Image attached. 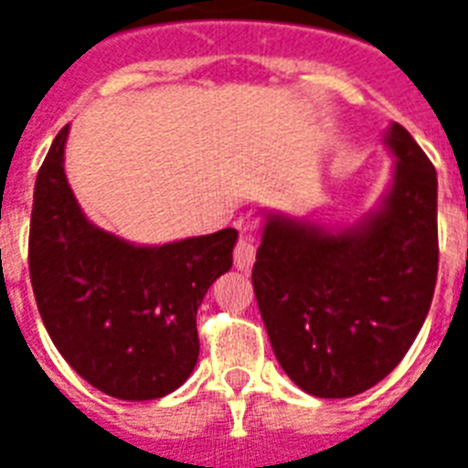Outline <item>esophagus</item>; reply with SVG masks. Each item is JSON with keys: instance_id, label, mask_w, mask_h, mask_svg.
Masks as SVG:
<instances>
[{"instance_id": "34e87169", "label": "esophagus", "mask_w": 468, "mask_h": 468, "mask_svg": "<svg viewBox=\"0 0 468 468\" xmlns=\"http://www.w3.org/2000/svg\"><path fill=\"white\" fill-rule=\"evenodd\" d=\"M253 261H256V239L250 234H241L237 249H234V265H237V270L249 272L253 268Z\"/></svg>"}]
</instances>
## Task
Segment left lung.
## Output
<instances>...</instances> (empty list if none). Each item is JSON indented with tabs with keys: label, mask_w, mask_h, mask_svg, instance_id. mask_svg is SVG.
Wrapping results in <instances>:
<instances>
[{
	"label": "left lung",
	"mask_w": 468,
	"mask_h": 468,
	"mask_svg": "<svg viewBox=\"0 0 468 468\" xmlns=\"http://www.w3.org/2000/svg\"><path fill=\"white\" fill-rule=\"evenodd\" d=\"M378 207L345 229L270 212L253 292L277 361L303 392L361 395L397 368L428 315L438 280V174L404 126Z\"/></svg>",
	"instance_id": "1"
}]
</instances>
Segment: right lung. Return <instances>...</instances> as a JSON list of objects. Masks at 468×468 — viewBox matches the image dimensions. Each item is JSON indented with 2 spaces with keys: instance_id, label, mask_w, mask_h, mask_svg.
Wrapping results in <instances>:
<instances>
[{
  "instance_id": "right-lung-1",
  "label": "right lung",
  "mask_w": 468,
  "mask_h": 468,
  "mask_svg": "<svg viewBox=\"0 0 468 468\" xmlns=\"http://www.w3.org/2000/svg\"><path fill=\"white\" fill-rule=\"evenodd\" d=\"M57 133L33 193L28 265L37 311L67 364L117 399H160L198 361L196 313L231 268L237 229L162 246L123 241L83 215Z\"/></svg>"
}]
</instances>
